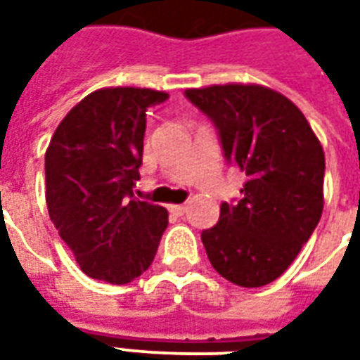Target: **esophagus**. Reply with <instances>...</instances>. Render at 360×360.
<instances>
[{
    "mask_svg": "<svg viewBox=\"0 0 360 360\" xmlns=\"http://www.w3.org/2000/svg\"><path fill=\"white\" fill-rule=\"evenodd\" d=\"M169 210H172L173 214H177V216H183V214L187 212V204H172Z\"/></svg>",
    "mask_w": 360,
    "mask_h": 360,
    "instance_id": "esophagus-1",
    "label": "esophagus"
}]
</instances>
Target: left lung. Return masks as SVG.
Wrapping results in <instances>:
<instances>
[{"label": "left lung", "instance_id": "left-lung-1", "mask_svg": "<svg viewBox=\"0 0 360 360\" xmlns=\"http://www.w3.org/2000/svg\"><path fill=\"white\" fill-rule=\"evenodd\" d=\"M185 94L218 127L224 154L245 173L243 198L221 204L202 231L210 264L241 287L278 279L324 210L326 158L302 111L262 84H212Z\"/></svg>", "mask_w": 360, "mask_h": 360}]
</instances>
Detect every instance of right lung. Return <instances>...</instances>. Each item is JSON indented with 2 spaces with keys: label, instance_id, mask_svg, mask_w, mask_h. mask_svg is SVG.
<instances>
[{
  "label": "right lung",
  "instance_id": "obj_1",
  "mask_svg": "<svg viewBox=\"0 0 360 360\" xmlns=\"http://www.w3.org/2000/svg\"><path fill=\"white\" fill-rule=\"evenodd\" d=\"M162 90L90 92L59 123L46 150V204L59 237L89 278L129 283L148 270L167 210L133 198L146 108Z\"/></svg>",
  "mask_w": 360,
  "mask_h": 360
}]
</instances>
